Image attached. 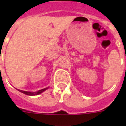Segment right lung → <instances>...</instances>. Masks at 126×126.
I'll return each instance as SVG.
<instances>
[{
	"mask_svg": "<svg viewBox=\"0 0 126 126\" xmlns=\"http://www.w3.org/2000/svg\"><path fill=\"white\" fill-rule=\"evenodd\" d=\"M47 88L45 89H42V90H39L38 92H25V91H22V90H19L20 92H22L23 93H24L26 94H28V95H30V96H33V95H37V94H40L41 93H42L43 92H44L45 90H47Z\"/></svg>",
	"mask_w": 126,
	"mask_h": 126,
	"instance_id": "1",
	"label": "right lung"
}]
</instances>
